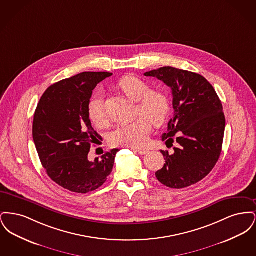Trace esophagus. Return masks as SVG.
<instances>
[{"instance_id":"esophagus-1","label":"esophagus","mask_w":256,"mask_h":256,"mask_svg":"<svg viewBox=\"0 0 256 256\" xmlns=\"http://www.w3.org/2000/svg\"><path fill=\"white\" fill-rule=\"evenodd\" d=\"M137 152H138V154H142V156H144V154H146L148 152V150H137Z\"/></svg>"}]
</instances>
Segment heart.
I'll list each match as a JSON object with an SVG mask.
<instances>
[{
	"instance_id": "obj_1",
	"label": "heart",
	"mask_w": 256,
	"mask_h": 256,
	"mask_svg": "<svg viewBox=\"0 0 256 256\" xmlns=\"http://www.w3.org/2000/svg\"><path fill=\"white\" fill-rule=\"evenodd\" d=\"M122 93L134 102H138L136 115L142 116L130 124H121L110 134V142L113 146L141 148L145 146L152 130L150 122L156 126L165 121L169 112L167 97L159 91L152 90L144 80L128 76L118 84ZM88 115L94 124L100 126L106 122L104 104V95L97 92L88 102Z\"/></svg>"
}]
</instances>
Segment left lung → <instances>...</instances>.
<instances>
[{"instance_id":"1","label":"left lung","mask_w":256,"mask_h":256,"mask_svg":"<svg viewBox=\"0 0 256 256\" xmlns=\"http://www.w3.org/2000/svg\"><path fill=\"white\" fill-rule=\"evenodd\" d=\"M158 78L172 89L174 117L162 141L174 152L161 150L166 160L156 172L160 182L180 189L204 180L219 160L226 118L219 97L198 74L162 67L144 74Z\"/></svg>"}]
</instances>
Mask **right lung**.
<instances>
[{"instance_id": "add662e5", "label": "right lung", "mask_w": 256, "mask_h": 256, "mask_svg": "<svg viewBox=\"0 0 256 256\" xmlns=\"http://www.w3.org/2000/svg\"><path fill=\"white\" fill-rule=\"evenodd\" d=\"M110 76L78 74L50 86L38 102L32 137L39 158L50 180L71 192L96 190L113 169L117 148L88 159L91 145L100 138L89 119L88 102L98 84Z\"/></svg>"}]
</instances>
